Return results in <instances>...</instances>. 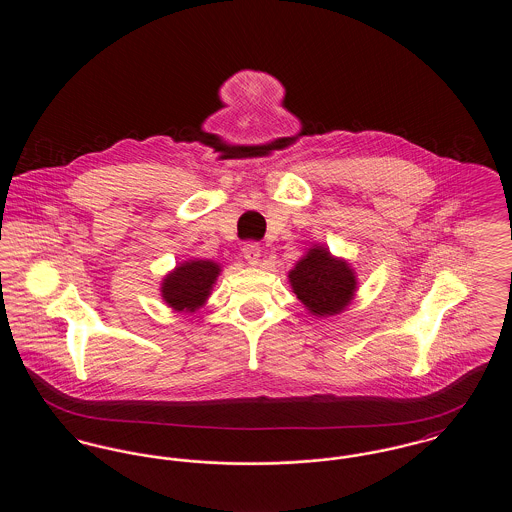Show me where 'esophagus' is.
<instances>
[{
    "instance_id": "34e87169",
    "label": "esophagus",
    "mask_w": 512,
    "mask_h": 512,
    "mask_svg": "<svg viewBox=\"0 0 512 512\" xmlns=\"http://www.w3.org/2000/svg\"><path fill=\"white\" fill-rule=\"evenodd\" d=\"M242 251H244L245 261H247L251 267H257V265L261 263V247H259V244L247 242Z\"/></svg>"
}]
</instances>
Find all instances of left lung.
<instances>
[{
	"label": "left lung",
	"instance_id": "1",
	"mask_svg": "<svg viewBox=\"0 0 512 512\" xmlns=\"http://www.w3.org/2000/svg\"><path fill=\"white\" fill-rule=\"evenodd\" d=\"M288 282L297 299L315 317L343 313L357 293V272L345 259L315 244L288 272Z\"/></svg>",
	"mask_w": 512,
	"mask_h": 512
}]
</instances>
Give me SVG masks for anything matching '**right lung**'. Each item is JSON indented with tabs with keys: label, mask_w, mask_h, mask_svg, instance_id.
<instances>
[{
	"label": "right lung",
	"mask_w": 512,
	"mask_h": 512,
	"mask_svg": "<svg viewBox=\"0 0 512 512\" xmlns=\"http://www.w3.org/2000/svg\"><path fill=\"white\" fill-rule=\"evenodd\" d=\"M220 270L219 263L211 259H188L178 263L161 280V297L176 313H195L207 303Z\"/></svg>",
	"instance_id": "obj_1"
}]
</instances>
